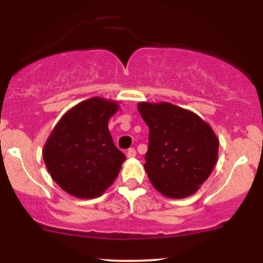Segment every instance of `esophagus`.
<instances>
[{"mask_svg": "<svg viewBox=\"0 0 263 263\" xmlns=\"http://www.w3.org/2000/svg\"><path fill=\"white\" fill-rule=\"evenodd\" d=\"M136 155H137V153H136V149H135V148H129V149L127 151V153H126V156H127V158H135Z\"/></svg>", "mask_w": 263, "mask_h": 263, "instance_id": "34e87169", "label": "esophagus"}]
</instances>
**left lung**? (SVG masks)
I'll use <instances>...</instances> for the list:
<instances>
[{"mask_svg": "<svg viewBox=\"0 0 263 263\" xmlns=\"http://www.w3.org/2000/svg\"><path fill=\"white\" fill-rule=\"evenodd\" d=\"M149 128L144 170L159 193L183 199L197 193L218 162L219 140L200 116L170 102H138Z\"/></svg>", "mask_w": 263, "mask_h": 263, "instance_id": "1", "label": "left lung"}]
</instances>
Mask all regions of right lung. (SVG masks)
<instances>
[{
	"label": "right lung",
	"mask_w": 263,
	"mask_h": 263,
	"mask_svg": "<svg viewBox=\"0 0 263 263\" xmlns=\"http://www.w3.org/2000/svg\"><path fill=\"white\" fill-rule=\"evenodd\" d=\"M119 102L90 98L60 117L43 147V159L52 179L79 199L98 198L119 176L126 157L114 144L108 120Z\"/></svg>",
	"instance_id": "1"
}]
</instances>
